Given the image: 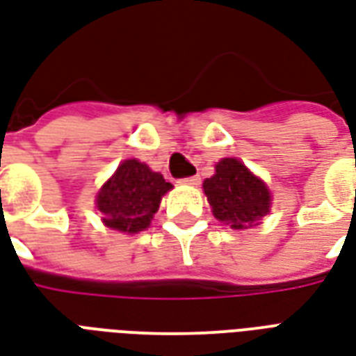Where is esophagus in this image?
Returning <instances> with one entry per match:
<instances>
[{"label": "esophagus", "instance_id": "34e87169", "mask_svg": "<svg viewBox=\"0 0 356 356\" xmlns=\"http://www.w3.org/2000/svg\"><path fill=\"white\" fill-rule=\"evenodd\" d=\"M200 181H202V179H200L198 175H192V177H185V179H181V183H183V185H191V186H196V185H200Z\"/></svg>", "mask_w": 356, "mask_h": 356}]
</instances>
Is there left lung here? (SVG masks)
I'll return each instance as SVG.
<instances>
[{
  "instance_id": "left-lung-1",
  "label": "left lung",
  "mask_w": 356,
  "mask_h": 356,
  "mask_svg": "<svg viewBox=\"0 0 356 356\" xmlns=\"http://www.w3.org/2000/svg\"><path fill=\"white\" fill-rule=\"evenodd\" d=\"M213 215L236 230L247 228L270 211V192L236 158H222L215 175L204 181Z\"/></svg>"
}]
</instances>
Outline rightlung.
<instances>
[{
	"instance_id": "add662e5",
	"label": "right lung",
	"mask_w": 356,
	"mask_h": 356,
	"mask_svg": "<svg viewBox=\"0 0 356 356\" xmlns=\"http://www.w3.org/2000/svg\"><path fill=\"white\" fill-rule=\"evenodd\" d=\"M170 188L171 183H165L160 173L138 160H126L97 194V209L109 228L136 234L151 225L160 200Z\"/></svg>"
}]
</instances>
